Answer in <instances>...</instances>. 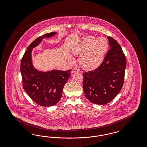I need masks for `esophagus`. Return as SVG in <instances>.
Returning a JSON list of instances; mask_svg holds the SVG:
<instances>
[{
	"label": "esophagus",
	"instance_id": "1",
	"mask_svg": "<svg viewBox=\"0 0 147 147\" xmlns=\"http://www.w3.org/2000/svg\"><path fill=\"white\" fill-rule=\"evenodd\" d=\"M80 71V70H79V69H73L72 70H71V72L73 73H78V72H79Z\"/></svg>",
	"mask_w": 147,
	"mask_h": 147
}]
</instances>
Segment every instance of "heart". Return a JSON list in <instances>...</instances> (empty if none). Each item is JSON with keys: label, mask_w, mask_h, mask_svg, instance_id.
Segmentation results:
<instances>
[{"label": "heart", "mask_w": 147, "mask_h": 147, "mask_svg": "<svg viewBox=\"0 0 147 147\" xmlns=\"http://www.w3.org/2000/svg\"><path fill=\"white\" fill-rule=\"evenodd\" d=\"M109 48V42L104 37L96 38L93 36H87L81 39L71 49L74 55H80L79 63L86 70H92L103 63ZM70 61L74 58L69 56Z\"/></svg>", "instance_id": "b5f03b06"}]
</instances>
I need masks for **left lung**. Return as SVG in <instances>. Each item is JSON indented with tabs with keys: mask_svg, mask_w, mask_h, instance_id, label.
Here are the masks:
<instances>
[{
	"mask_svg": "<svg viewBox=\"0 0 147 147\" xmlns=\"http://www.w3.org/2000/svg\"><path fill=\"white\" fill-rule=\"evenodd\" d=\"M110 49L101 65L95 70L83 73L85 97L93 104L109 103L121 90L126 67L125 56L117 41L107 36Z\"/></svg>",
	"mask_w": 147,
	"mask_h": 147,
	"instance_id": "obj_1",
	"label": "left lung"
}]
</instances>
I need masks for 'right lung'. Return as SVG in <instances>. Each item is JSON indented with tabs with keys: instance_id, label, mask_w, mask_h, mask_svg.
Masks as SVG:
<instances>
[{
	"instance_id": "1",
	"label": "right lung",
	"mask_w": 147,
	"mask_h": 147,
	"mask_svg": "<svg viewBox=\"0 0 147 147\" xmlns=\"http://www.w3.org/2000/svg\"><path fill=\"white\" fill-rule=\"evenodd\" d=\"M57 34L52 32L37 38L27 48L21 59L20 71L24 89L37 104L49 107L61 99L63 88L71 75V70L42 71L36 69L32 61V51L45 38Z\"/></svg>"
}]
</instances>
